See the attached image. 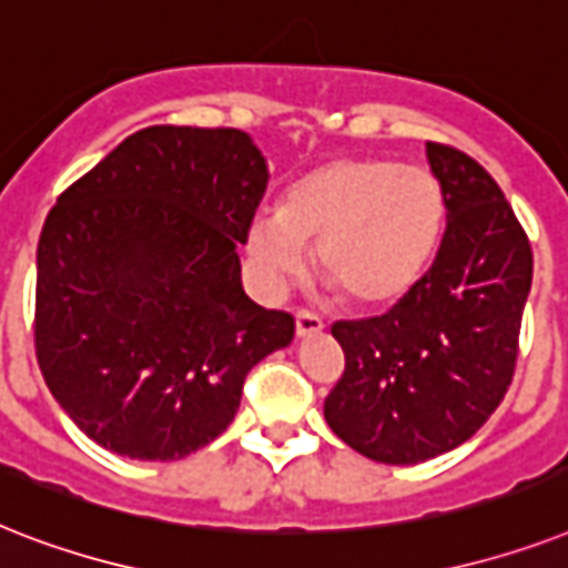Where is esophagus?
Masks as SVG:
<instances>
[{
  "label": "esophagus",
  "instance_id": "1",
  "mask_svg": "<svg viewBox=\"0 0 568 568\" xmlns=\"http://www.w3.org/2000/svg\"><path fill=\"white\" fill-rule=\"evenodd\" d=\"M322 328H325V322L316 316V313L311 311H298L296 313V337H316V334H322Z\"/></svg>",
  "mask_w": 568,
  "mask_h": 568
}]
</instances>
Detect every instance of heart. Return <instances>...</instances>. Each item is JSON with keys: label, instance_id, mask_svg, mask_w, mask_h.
I'll return each instance as SVG.
<instances>
[{"label": "heart", "instance_id": "1", "mask_svg": "<svg viewBox=\"0 0 568 568\" xmlns=\"http://www.w3.org/2000/svg\"><path fill=\"white\" fill-rule=\"evenodd\" d=\"M446 225V196L422 166L334 158L284 190L278 213L246 229L257 284L278 293L307 270L316 246L322 281L348 305L384 307L425 275Z\"/></svg>", "mask_w": 568, "mask_h": 568}]
</instances>
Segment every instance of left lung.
<instances>
[{
	"label": "left lung",
	"mask_w": 568,
	"mask_h": 568,
	"mask_svg": "<svg viewBox=\"0 0 568 568\" xmlns=\"http://www.w3.org/2000/svg\"><path fill=\"white\" fill-rule=\"evenodd\" d=\"M446 196L430 270L384 316L334 322L346 372L325 422L369 460L413 466L464 446L514 381L534 255L505 193L478 161L428 143Z\"/></svg>",
	"instance_id": "obj_1"
}]
</instances>
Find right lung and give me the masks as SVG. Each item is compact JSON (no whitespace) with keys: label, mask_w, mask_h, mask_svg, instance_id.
Here are the masks:
<instances>
[{"label":"right lung","mask_w":568,"mask_h":568,"mask_svg":"<svg viewBox=\"0 0 568 568\" xmlns=\"http://www.w3.org/2000/svg\"><path fill=\"white\" fill-rule=\"evenodd\" d=\"M246 131L152 125L49 211L34 348L54 402L93 443L179 460L229 428L248 369L296 322L255 305L237 243L266 193Z\"/></svg>","instance_id":"add662e5"}]
</instances>
